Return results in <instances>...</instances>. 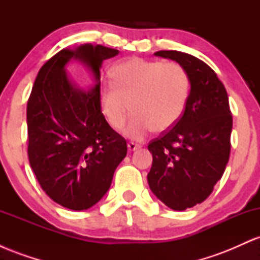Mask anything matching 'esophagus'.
I'll return each instance as SVG.
<instances>
[{
	"instance_id": "obj_1",
	"label": "esophagus",
	"mask_w": 260,
	"mask_h": 260,
	"mask_svg": "<svg viewBox=\"0 0 260 260\" xmlns=\"http://www.w3.org/2000/svg\"><path fill=\"white\" fill-rule=\"evenodd\" d=\"M127 148H128V150L129 151H134V150H137V149H139V145L138 144H136V143H128L127 144Z\"/></svg>"
}]
</instances>
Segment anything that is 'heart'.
I'll list each match as a JSON object with an SVG mask.
<instances>
[{"instance_id":"1","label":"heart","mask_w":260,"mask_h":260,"mask_svg":"<svg viewBox=\"0 0 260 260\" xmlns=\"http://www.w3.org/2000/svg\"><path fill=\"white\" fill-rule=\"evenodd\" d=\"M112 83L104 82L100 109L113 129L123 126L131 111L134 116L124 134L142 140L151 131L166 132L180 121L189 94V78L176 62L131 57L111 70Z\"/></svg>"}]
</instances>
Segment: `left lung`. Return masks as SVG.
<instances>
[{
    "mask_svg": "<svg viewBox=\"0 0 260 260\" xmlns=\"http://www.w3.org/2000/svg\"><path fill=\"white\" fill-rule=\"evenodd\" d=\"M184 68L190 90L180 121L149 144L153 165L148 183L174 210L193 208L213 192L230 156L232 116L225 86L202 59L180 51H157Z\"/></svg>",
    "mask_w": 260,
    "mask_h": 260,
    "instance_id": "obj_1",
    "label": "left lung"
}]
</instances>
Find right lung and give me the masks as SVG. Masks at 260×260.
<instances>
[{"label": "right lung", "mask_w": 260, "mask_h": 260, "mask_svg": "<svg viewBox=\"0 0 260 260\" xmlns=\"http://www.w3.org/2000/svg\"><path fill=\"white\" fill-rule=\"evenodd\" d=\"M118 50L84 44L61 50L39 71L26 106L29 162L47 196L71 210L96 204L127 155V143L100 109V68ZM73 59L91 72L94 85L80 88L68 77Z\"/></svg>", "instance_id": "1"}]
</instances>
